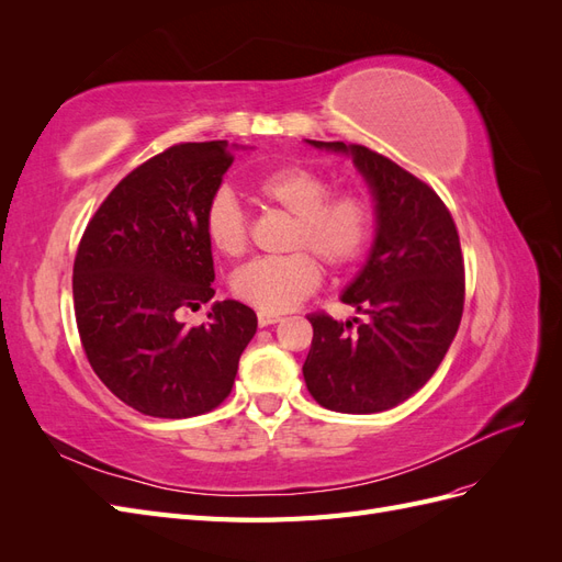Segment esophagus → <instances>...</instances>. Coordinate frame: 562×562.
Here are the masks:
<instances>
[{
    "instance_id": "esophagus-1",
    "label": "esophagus",
    "mask_w": 562,
    "mask_h": 562,
    "mask_svg": "<svg viewBox=\"0 0 562 562\" xmlns=\"http://www.w3.org/2000/svg\"><path fill=\"white\" fill-rule=\"evenodd\" d=\"M281 316L279 314H269V312H258V323L260 328H267V326H274V323H279Z\"/></svg>"
}]
</instances>
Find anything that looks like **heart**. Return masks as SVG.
I'll use <instances>...</instances> for the list:
<instances>
[{"mask_svg": "<svg viewBox=\"0 0 562 562\" xmlns=\"http://www.w3.org/2000/svg\"><path fill=\"white\" fill-rule=\"evenodd\" d=\"M255 192L271 206L293 215L288 255L258 258L234 271L232 293L250 307L281 314L297 307L321 283L318 258L328 267H347L366 250L372 234L370 201L353 190L333 192L330 180L307 166L271 168L255 180ZM203 232L211 246L239 258L248 246V215L229 190H217L203 211ZM310 247L313 251H304Z\"/></svg>", "mask_w": 562, "mask_h": 562, "instance_id": "heart-1", "label": "heart"}]
</instances>
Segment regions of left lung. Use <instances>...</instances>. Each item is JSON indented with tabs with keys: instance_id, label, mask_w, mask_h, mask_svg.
Segmentation results:
<instances>
[{
	"instance_id": "obj_1",
	"label": "left lung",
	"mask_w": 562,
	"mask_h": 562,
	"mask_svg": "<svg viewBox=\"0 0 562 562\" xmlns=\"http://www.w3.org/2000/svg\"><path fill=\"white\" fill-rule=\"evenodd\" d=\"M351 155L375 196L370 258L342 295L366 321L310 314L302 366L316 403L335 413H382L431 380L464 312V258L448 206L405 168L363 145L310 140Z\"/></svg>"
}]
</instances>
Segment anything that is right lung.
I'll return each instance as SVG.
<instances>
[{
  "mask_svg": "<svg viewBox=\"0 0 562 562\" xmlns=\"http://www.w3.org/2000/svg\"><path fill=\"white\" fill-rule=\"evenodd\" d=\"M234 155L227 140L180 143L119 182L83 232L72 274L83 353L112 394L149 417L211 413L234 386L258 316L236 300L215 302L213 252L203 211Z\"/></svg>",
  "mask_w": 562,
  "mask_h": 562,
  "instance_id": "add662e5",
  "label": "right lung"
}]
</instances>
